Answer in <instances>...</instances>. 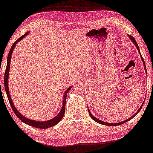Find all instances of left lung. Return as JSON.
I'll use <instances>...</instances> for the list:
<instances>
[{"label": "left lung", "mask_w": 153, "mask_h": 153, "mask_svg": "<svg viewBox=\"0 0 153 153\" xmlns=\"http://www.w3.org/2000/svg\"><path fill=\"white\" fill-rule=\"evenodd\" d=\"M128 36L129 37V38L130 39V40L133 42V43H134V45H135V46L137 47V51H138V52H139V55H140L141 56V60H142V61H143V65H144V68H145V71H146V73H147V70H146V66H145V61H144V60H143V57H142V56H141V53H140V50H139V46H138V45H137V42L135 41V39H134V37H133L131 35H128ZM144 102H145V100L143 102H142V105H141V106H140V108H139V110H137V112H136L135 114L134 115V116H132L131 117H130V118H128V120H124V121H123V122H118V123H108V122H103V121H102V120H100L99 119H98V118H97L95 116H94L92 114H91V112H90V110H89V108H88V106H87V108H88V111H89V116H90V117L94 121H95V122H97V123H100V124H102V125H105V126H119V125H121V124H123V123H126V122H128V121H129V120H130L131 119H132L133 118H134V117L139 112V111H140L141 110V108H142V106H143V105H144Z\"/></svg>", "instance_id": "8db88e82"}]
</instances>
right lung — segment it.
I'll return each mask as SVG.
<instances>
[{"instance_id":"obj_1","label":"right lung","mask_w":153,"mask_h":153,"mask_svg":"<svg viewBox=\"0 0 153 153\" xmlns=\"http://www.w3.org/2000/svg\"><path fill=\"white\" fill-rule=\"evenodd\" d=\"M28 34H29V32H27V33H25L24 35H23L22 36L19 37L17 41H16V42H14V43L12 45L10 50V51H9L8 56V58H7V65H6V68L5 74H4V88L6 90V95H7V97H8L10 105L13 111L14 112L15 114L17 116L18 118L22 122H23L25 123H26V124H27L29 126H33V127H34V128H36L47 129V128H51V127L57 124V123L59 122L62 119V118L64 117V113H65V110H66V100L67 93L71 88H72V87L71 86L70 87H68V88L66 90V91H65V93L64 94V96H63L64 100H63L62 106V109L60 110V112L58 113V114L55 116L54 118H53L51 120H46V121H35V120H32L27 118V117L24 116L22 114H21V113H19L18 112V110H17V108H16L14 105V103H13V102H12L10 95V93H9V89H8L9 70H10V62H11V56L12 54V52L15 48L16 44H17L18 42H19L21 40H22L25 37H26Z\"/></svg>"}]
</instances>
